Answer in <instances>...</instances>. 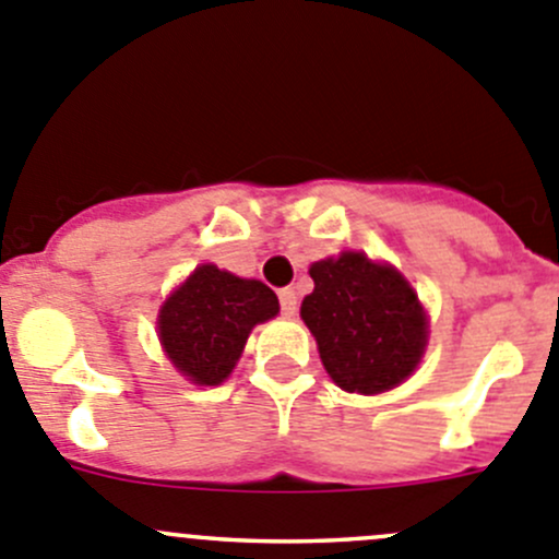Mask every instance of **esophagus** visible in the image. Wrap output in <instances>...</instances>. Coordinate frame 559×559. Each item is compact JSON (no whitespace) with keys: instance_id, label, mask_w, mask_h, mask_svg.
Instances as JSON below:
<instances>
[{"instance_id":"1","label":"esophagus","mask_w":559,"mask_h":559,"mask_svg":"<svg viewBox=\"0 0 559 559\" xmlns=\"http://www.w3.org/2000/svg\"><path fill=\"white\" fill-rule=\"evenodd\" d=\"M278 300H281V313H284V316H295L297 313V295H295V289H281L278 292Z\"/></svg>"}]
</instances>
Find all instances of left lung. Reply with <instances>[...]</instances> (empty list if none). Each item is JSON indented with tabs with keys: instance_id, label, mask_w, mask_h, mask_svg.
Listing matches in <instances>:
<instances>
[{
	"instance_id": "1",
	"label": "left lung",
	"mask_w": 559,
	"mask_h": 559,
	"mask_svg": "<svg viewBox=\"0 0 559 559\" xmlns=\"http://www.w3.org/2000/svg\"><path fill=\"white\" fill-rule=\"evenodd\" d=\"M311 278L300 316L330 379L357 394L403 384L427 343V316L408 281L357 251L311 264Z\"/></svg>"
}]
</instances>
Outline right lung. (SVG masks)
<instances>
[{
  "label": "right lung",
  "mask_w": 559,
  "mask_h": 559,
  "mask_svg": "<svg viewBox=\"0 0 559 559\" xmlns=\"http://www.w3.org/2000/svg\"><path fill=\"white\" fill-rule=\"evenodd\" d=\"M278 313V297L262 281H246L202 264L162 306L159 337L189 381L216 386L233 373L253 324Z\"/></svg>",
  "instance_id": "obj_1"
}]
</instances>
